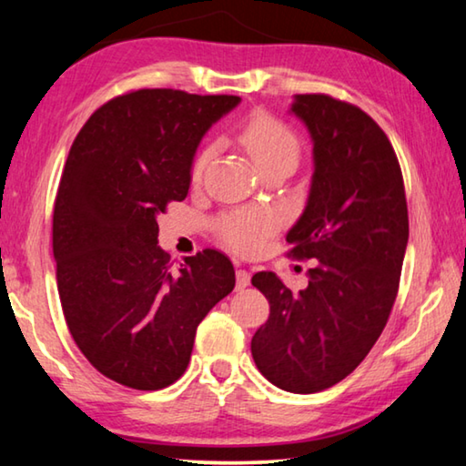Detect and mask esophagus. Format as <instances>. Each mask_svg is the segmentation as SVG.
I'll list each match as a JSON object with an SVG mask.
<instances>
[{
    "label": "esophagus",
    "mask_w": 466,
    "mask_h": 466,
    "mask_svg": "<svg viewBox=\"0 0 466 466\" xmlns=\"http://www.w3.org/2000/svg\"><path fill=\"white\" fill-rule=\"evenodd\" d=\"M250 283V273L247 269H236V288L244 289Z\"/></svg>",
    "instance_id": "esophagus-1"
}]
</instances>
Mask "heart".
Here are the masks:
<instances>
[{
	"label": "heart",
	"mask_w": 466,
	"mask_h": 466,
	"mask_svg": "<svg viewBox=\"0 0 466 466\" xmlns=\"http://www.w3.org/2000/svg\"><path fill=\"white\" fill-rule=\"evenodd\" d=\"M242 146L255 157L261 172L271 168H288L289 172L298 167L302 146L294 131L286 123L267 113H255L242 125L238 133ZM211 147H203L195 156L191 167V178L199 180L205 164L209 162ZM279 219L269 209H236L219 216L214 222V230L228 248L240 255H252L263 247L265 240L278 230Z\"/></svg>",
	"instance_id": "1"
}]
</instances>
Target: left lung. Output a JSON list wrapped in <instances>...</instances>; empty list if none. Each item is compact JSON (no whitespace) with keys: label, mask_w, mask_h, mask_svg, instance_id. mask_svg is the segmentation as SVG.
Returning <instances> with one entry per match:
<instances>
[{"label":"left lung","mask_w":466,"mask_h":466,"mask_svg":"<svg viewBox=\"0 0 466 466\" xmlns=\"http://www.w3.org/2000/svg\"><path fill=\"white\" fill-rule=\"evenodd\" d=\"M291 113L312 137L309 203L286 240L312 258L294 294L271 271L252 275L269 319L250 341L267 380L310 394L341 382L368 356L397 299L409 240L403 172L372 116L329 94H298Z\"/></svg>","instance_id":"obj_1"}]
</instances>
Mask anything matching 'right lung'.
Here are the masks:
<instances>
[{
	"label": "right lung",
	"instance_id": "add662e5",
	"mask_svg": "<svg viewBox=\"0 0 466 466\" xmlns=\"http://www.w3.org/2000/svg\"><path fill=\"white\" fill-rule=\"evenodd\" d=\"M238 96L144 88L94 110L69 149L53 209L63 317L102 376L160 390L185 374L199 322L234 289L205 248L172 269L157 216L183 201L195 149Z\"/></svg>",
	"mask_w": 466,
	"mask_h": 466
}]
</instances>
